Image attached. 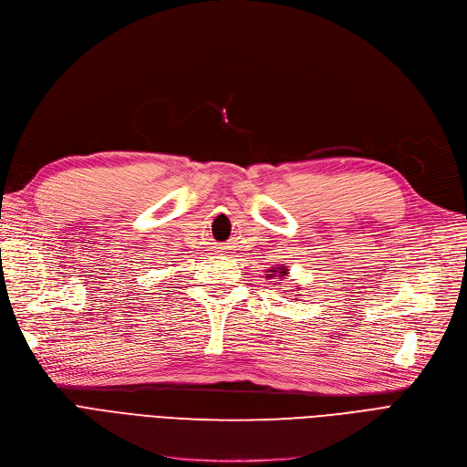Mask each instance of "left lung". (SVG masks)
Listing matches in <instances>:
<instances>
[{
	"instance_id": "left-lung-1",
	"label": "left lung",
	"mask_w": 467,
	"mask_h": 467,
	"mask_svg": "<svg viewBox=\"0 0 467 467\" xmlns=\"http://www.w3.org/2000/svg\"><path fill=\"white\" fill-rule=\"evenodd\" d=\"M270 272H272V275H280V278L282 276H287V268H270ZM268 278H272V276H268Z\"/></svg>"
}]
</instances>
